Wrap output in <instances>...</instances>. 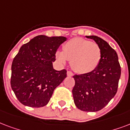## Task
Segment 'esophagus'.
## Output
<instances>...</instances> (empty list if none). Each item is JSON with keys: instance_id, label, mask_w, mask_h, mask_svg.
Returning a JSON list of instances; mask_svg holds the SVG:
<instances>
[{"instance_id": "1", "label": "esophagus", "mask_w": 130, "mask_h": 130, "mask_svg": "<svg viewBox=\"0 0 130 130\" xmlns=\"http://www.w3.org/2000/svg\"><path fill=\"white\" fill-rule=\"evenodd\" d=\"M67 75L68 76H71L73 75V74H72V72L71 71H67Z\"/></svg>"}]
</instances>
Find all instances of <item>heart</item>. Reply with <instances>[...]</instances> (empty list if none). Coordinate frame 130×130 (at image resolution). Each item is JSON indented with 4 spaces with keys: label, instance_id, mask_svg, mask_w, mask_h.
Wrapping results in <instances>:
<instances>
[{
    "label": "heart",
    "instance_id": "heart-1",
    "mask_svg": "<svg viewBox=\"0 0 130 130\" xmlns=\"http://www.w3.org/2000/svg\"><path fill=\"white\" fill-rule=\"evenodd\" d=\"M101 55V49L97 43L82 38H74L64 44L63 51H56V58L62 64L69 60L72 69L83 74L97 68Z\"/></svg>",
    "mask_w": 130,
    "mask_h": 130
}]
</instances>
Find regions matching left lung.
I'll return each mask as SVG.
<instances>
[{
	"label": "left lung",
	"mask_w": 130,
	"mask_h": 130,
	"mask_svg": "<svg viewBox=\"0 0 130 130\" xmlns=\"http://www.w3.org/2000/svg\"><path fill=\"white\" fill-rule=\"evenodd\" d=\"M93 39L101 49L98 66L91 72L73 76L72 89L77 108L86 112H96L105 107L117 91L121 66L116 51L107 42L96 36H86Z\"/></svg>",
	"instance_id": "left-lung-1"
}]
</instances>
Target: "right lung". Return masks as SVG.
I'll return each mask as SVG.
<instances>
[{
    "label": "right lung",
    "instance_id": "1",
    "mask_svg": "<svg viewBox=\"0 0 130 130\" xmlns=\"http://www.w3.org/2000/svg\"><path fill=\"white\" fill-rule=\"evenodd\" d=\"M65 41L64 37L39 35L21 47L12 62L11 86L22 104L33 108L47 105L66 78V70H56L52 64Z\"/></svg>",
    "mask_w": 130,
    "mask_h": 130
}]
</instances>
